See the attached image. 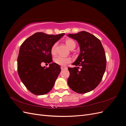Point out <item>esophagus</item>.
<instances>
[{"label": "esophagus", "instance_id": "obj_1", "mask_svg": "<svg viewBox=\"0 0 126 126\" xmlns=\"http://www.w3.org/2000/svg\"><path fill=\"white\" fill-rule=\"evenodd\" d=\"M67 67H66V66H62L61 67V69L62 70H63V69H67Z\"/></svg>", "mask_w": 126, "mask_h": 126}]
</instances>
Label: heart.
I'll use <instances>...</instances> for the list:
<instances>
[{
	"mask_svg": "<svg viewBox=\"0 0 126 126\" xmlns=\"http://www.w3.org/2000/svg\"><path fill=\"white\" fill-rule=\"evenodd\" d=\"M65 43L67 47L71 50L74 49L76 47V43L75 41L72 39L68 38L65 40ZM57 45V43H55L52 45L51 47L50 51L51 54L55 55L56 54V47ZM71 62V59L70 57H64L60 56H58L55 57L54 59V62L59 64V65L63 66L65 64L70 63Z\"/></svg>",
	"mask_w": 126,
	"mask_h": 126,
	"instance_id": "obj_1",
	"label": "heart"
}]
</instances>
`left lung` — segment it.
I'll list each match as a JSON object with an SVG mask.
<instances>
[{"label": "left lung", "mask_w": 126, "mask_h": 126, "mask_svg": "<svg viewBox=\"0 0 126 126\" xmlns=\"http://www.w3.org/2000/svg\"><path fill=\"white\" fill-rule=\"evenodd\" d=\"M68 36L78 41L80 53L69 67L68 84L76 93L85 94L94 90L99 84L106 68V57L100 40L92 34L82 31ZM81 66L80 70L79 67Z\"/></svg>", "instance_id": "8db88e82"}]
</instances>
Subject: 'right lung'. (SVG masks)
<instances>
[{
  "instance_id": "1",
  "label": "right lung",
  "mask_w": 126,
  "mask_h": 126,
  "mask_svg": "<svg viewBox=\"0 0 126 126\" xmlns=\"http://www.w3.org/2000/svg\"><path fill=\"white\" fill-rule=\"evenodd\" d=\"M64 34L36 32L21 44L17 59L18 73L25 87L34 94H45L54 87L61 71L60 66L53 63L49 67H42L41 63L52 62V45Z\"/></svg>"
}]
</instances>
